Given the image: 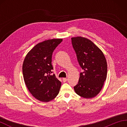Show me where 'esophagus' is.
Listing matches in <instances>:
<instances>
[{"label": "esophagus", "instance_id": "esophagus-1", "mask_svg": "<svg viewBox=\"0 0 127 127\" xmlns=\"http://www.w3.org/2000/svg\"><path fill=\"white\" fill-rule=\"evenodd\" d=\"M62 80H63V81L64 82H65L66 81H67V79H66V78H63V79H62Z\"/></svg>", "mask_w": 127, "mask_h": 127}]
</instances>
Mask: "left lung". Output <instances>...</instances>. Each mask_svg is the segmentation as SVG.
Masks as SVG:
<instances>
[{
    "mask_svg": "<svg viewBox=\"0 0 127 127\" xmlns=\"http://www.w3.org/2000/svg\"><path fill=\"white\" fill-rule=\"evenodd\" d=\"M71 41L77 61L83 70L74 90L84 98H94L100 92L106 79V58L101 50L87 38L74 37Z\"/></svg>",
    "mask_w": 127,
    "mask_h": 127,
    "instance_id": "left-lung-1",
    "label": "left lung"
}]
</instances>
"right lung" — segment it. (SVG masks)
I'll list each match as a JSON object with an SVG mask.
<instances>
[{
    "label": "right lung",
    "mask_w": 127,
    "mask_h": 127,
    "mask_svg": "<svg viewBox=\"0 0 127 127\" xmlns=\"http://www.w3.org/2000/svg\"><path fill=\"white\" fill-rule=\"evenodd\" d=\"M62 39H50L36 44L27 54L22 65L23 79L28 90L34 98L48 102L58 95L62 83L55 75L52 55Z\"/></svg>",
    "instance_id": "add662e5"
}]
</instances>
